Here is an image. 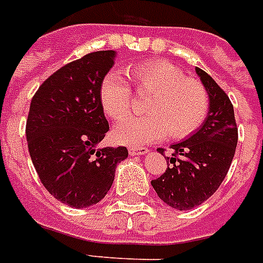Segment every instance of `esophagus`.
<instances>
[{"label": "esophagus", "instance_id": "34e87169", "mask_svg": "<svg viewBox=\"0 0 263 263\" xmlns=\"http://www.w3.org/2000/svg\"><path fill=\"white\" fill-rule=\"evenodd\" d=\"M129 154H130V155H133V157H136V155H145V154H148V148H145V147H130L129 148Z\"/></svg>", "mask_w": 263, "mask_h": 263}]
</instances>
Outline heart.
Instances as JSON below:
<instances>
[{"label":"heart","mask_w":263,"mask_h":263,"mask_svg":"<svg viewBox=\"0 0 263 263\" xmlns=\"http://www.w3.org/2000/svg\"><path fill=\"white\" fill-rule=\"evenodd\" d=\"M134 83L141 94L149 96L144 118L122 120L114 127V137L122 144H144L163 139H184L198 129L208 114L209 98L204 86L187 79L175 65L151 61L132 69ZM100 101L114 120L129 115L133 94L119 73L109 72L100 87Z\"/></svg>","instance_id":"1"}]
</instances>
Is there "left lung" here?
I'll use <instances>...</instances> for the list:
<instances>
[{
	"instance_id": "8db88e82",
	"label": "left lung",
	"mask_w": 263,
	"mask_h": 263,
	"mask_svg": "<svg viewBox=\"0 0 263 263\" xmlns=\"http://www.w3.org/2000/svg\"><path fill=\"white\" fill-rule=\"evenodd\" d=\"M195 72L208 92V115L198 130L172 144L167 169L151 181L158 197L179 211L198 206L218 190L232 165L238 139L234 109L226 92L202 69L195 68ZM159 153H163L162 148Z\"/></svg>"
}]
</instances>
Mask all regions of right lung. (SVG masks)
<instances>
[{
  "instance_id": "add662e5",
  "label": "right lung",
  "mask_w": 263,
  "mask_h": 263,
  "mask_svg": "<svg viewBox=\"0 0 263 263\" xmlns=\"http://www.w3.org/2000/svg\"><path fill=\"white\" fill-rule=\"evenodd\" d=\"M116 51H97L51 74L33 97L26 139L35 172L49 194L72 208L100 202L126 147H98L109 130L100 87Z\"/></svg>"
}]
</instances>
